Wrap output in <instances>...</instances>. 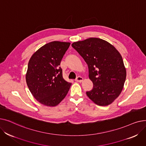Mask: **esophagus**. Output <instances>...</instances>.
I'll list each match as a JSON object with an SVG mask.
<instances>
[{"instance_id": "obj_1", "label": "esophagus", "mask_w": 146, "mask_h": 146, "mask_svg": "<svg viewBox=\"0 0 146 146\" xmlns=\"http://www.w3.org/2000/svg\"><path fill=\"white\" fill-rule=\"evenodd\" d=\"M83 80V78L82 77H81V76H78V77H77V78L75 79V81L78 82H82Z\"/></svg>"}]
</instances>
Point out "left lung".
<instances>
[{
    "label": "left lung",
    "instance_id": "obj_1",
    "mask_svg": "<svg viewBox=\"0 0 146 146\" xmlns=\"http://www.w3.org/2000/svg\"><path fill=\"white\" fill-rule=\"evenodd\" d=\"M72 46L88 66L94 87L86 92L87 96L98 105L111 104L121 94L126 79L119 52L111 44L98 38L75 42Z\"/></svg>",
    "mask_w": 146,
    "mask_h": 146
}]
</instances>
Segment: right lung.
<instances>
[{
	"label": "right lung",
	"mask_w": 146,
	"mask_h": 146,
	"mask_svg": "<svg viewBox=\"0 0 146 146\" xmlns=\"http://www.w3.org/2000/svg\"><path fill=\"white\" fill-rule=\"evenodd\" d=\"M70 42L52 41L43 45L31 57L26 74L27 86L36 100L46 106L57 105L72 83L63 78L60 63Z\"/></svg>",
	"instance_id": "add662e5"
}]
</instances>
